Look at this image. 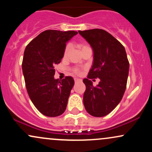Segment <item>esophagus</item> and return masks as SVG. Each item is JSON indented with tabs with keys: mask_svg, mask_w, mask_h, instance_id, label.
I'll list each match as a JSON object with an SVG mask.
<instances>
[{
	"mask_svg": "<svg viewBox=\"0 0 152 152\" xmlns=\"http://www.w3.org/2000/svg\"><path fill=\"white\" fill-rule=\"evenodd\" d=\"M74 81H75V83H77V82L81 81V79H79V78H75Z\"/></svg>",
	"mask_w": 152,
	"mask_h": 152,
	"instance_id": "obj_1",
	"label": "esophagus"
}]
</instances>
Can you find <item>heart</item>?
<instances>
[{
	"instance_id": "1",
	"label": "heart",
	"mask_w": 152,
	"mask_h": 152,
	"mask_svg": "<svg viewBox=\"0 0 152 152\" xmlns=\"http://www.w3.org/2000/svg\"><path fill=\"white\" fill-rule=\"evenodd\" d=\"M85 47H87L86 46H82V45H81V46H80V48H81V49H82V48H85ZM69 49H70V46H66V49H65V50H64V56H66V55H67V53H69ZM74 74H80V70L78 69H74Z\"/></svg>"
}]
</instances>
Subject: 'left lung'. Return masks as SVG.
<instances>
[{"label":"left lung","mask_w":152,"mask_h":152,"mask_svg":"<svg viewBox=\"0 0 152 152\" xmlns=\"http://www.w3.org/2000/svg\"><path fill=\"white\" fill-rule=\"evenodd\" d=\"M79 34L91 46L94 61L83 94V104L88 114L95 117L109 114L121 102L126 90L129 63L124 47L107 31L102 29L79 31ZM99 77L94 87L90 81Z\"/></svg>","instance_id":"1"}]
</instances>
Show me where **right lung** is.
<instances>
[{"instance_id": "1", "label": "right lung", "mask_w": 152, "mask_h": 152, "mask_svg": "<svg viewBox=\"0 0 152 152\" xmlns=\"http://www.w3.org/2000/svg\"><path fill=\"white\" fill-rule=\"evenodd\" d=\"M78 33L47 30L31 41L22 63L26 86L31 102L41 114L49 117L61 115L74 85L71 76L54 78V66L61 62L66 43Z\"/></svg>"}]
</instances>
